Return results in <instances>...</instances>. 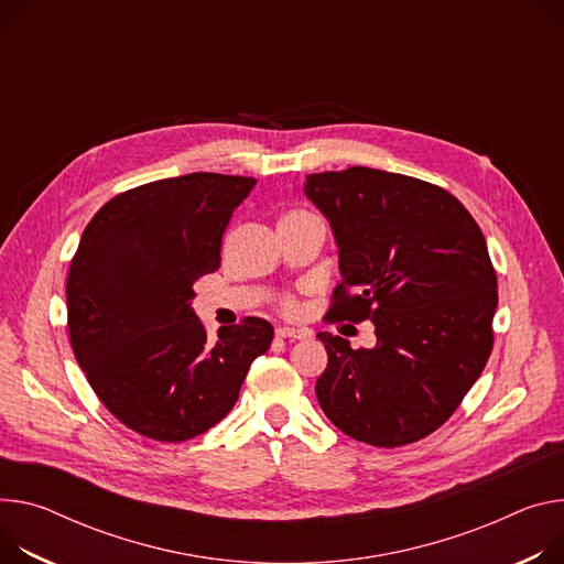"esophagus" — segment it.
Listing matches in <instances>:
<instances>
[{
  "label": "esophagus",
  "instance_id": "1",
  "mask_svg": "<svg viewBox=\"0 0 564 564\" xmlns=\"http://www.w3.org/2000/svg\"><path fill=\"white\" fill-rule=\"evenodd\" d=\"M276 337H283V339H305V337H311V330L279 326V328H276Z\"/></svg>",
  "mask_w": 564,
  "mask_h": 564
}]
</instances>
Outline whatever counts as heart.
I'll use <instances>...</instances> for the list:
<instances>
[{
  "mask_svg": "<svg viewBox=\"0 0 564 564\" xmlns=\"http://www.w3.org/2000/svg\"><path fill=\"white\" fill-rule=\"evenodd\" d=\"M285 216H303V214H301V212H290V214H285ZM285 216H283V218H285ZM288 305H290V303H288Z\"/></svg>",
  "mask_w": 564,
  "mask_h": 564,
  "instance_id": "1",
  "label": "heart"
}]
</instances>
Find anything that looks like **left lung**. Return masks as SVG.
<instances>
[{
	"label": "left lung",
	"mask_w": 564,
	"mask_h": 564,
	"mask_svg": "<svg viewBox=\"0 0 564 564\" xmlns=\"http://www.w3.org/2000/svg\"><path fill=\"white\" fill-rule=\"evenodd\" d=\"M303 193L339 249L328 317L376 326L373 348L317 335L328 352L315 387L324 414L376 447L421 441L454 414L492 350L486 238L454 195L416 177L352 166L308 175Z\"/></svg>",
	"instance_id": "1"
}]
</instances>
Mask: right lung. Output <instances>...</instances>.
Listing matches in <instances>:
<instances>
[{
  "label": "right lung",
  "mask_w": 564,
  "mask_h": 564,
  "mask_svg": "<svg viewBox=\"0 0 564 564\" xmlns=\"http://www.w3.org/2000/svg\"><path fill=\"white\" fill-rule=\"evenodd\" d=\"M253 177L191 173L112 197L67 276L72 348L94 393L132 432L182 443L220 423L274 328L259 317L207 339L193 283L220 268L223 234Z\"/></svg>",
  "instance_id": "obj_1"
}]
</instances>
